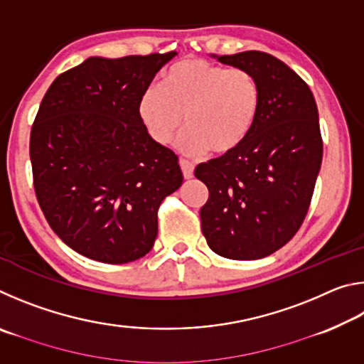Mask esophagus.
I'll use <instances>...</instances> for the list:
<instances>
[{
	"label": "esophagus",
	"mask_w": 364,
	"mask_h": 364,
	"mask_svg": "<svg viewBox=\"0 0 364 364\" xmlns=\"http://www.w3.org/2000/svg\"><path fill=\"white\" fill-rule=\"evenodd\" d=\"M180 167L183 170V176L186 178V180H191V178L194 176V164L189 162L186 159H180Z\"/></svg>",
	"instance_id": "esophagus-1"
}]
</instances>
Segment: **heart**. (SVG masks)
<instances>
[{
  "mask_svg": "<svg viewBox=\"0 0 364 364\" xmlns=\"http://www.w3.org/2000/svg\"><path fill=\"white\" fill-rule=\"evenodd\" d=\"M257 78L244 69H226L204 59H184L147 88L138 115L149 136L167 144L183 123L175 146L186 156L228 152L247 138L260 110Z\"/></svg>",
  "mask_w": 364,
  "mask_h": 364,
  "instance_id": "1",
  "label": "heart"
}]
</instances>
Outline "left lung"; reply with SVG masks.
I'll return each mask as SVG.
<instances>
[{"label": "left lung", "mask_w": 364, "mask_h": 364, "mask_svg": "<svg viewBox=\"0 0 364 364\" xmlns=\"http://www.w3.org/2000/svg\"><path fill=\"white\" fill-rule=\"evenodd\" d=\"M212 58L250 72L262 102L241 144L196 167L208 188L202 232L215 254L257 260L286 245L304 223L323 160L318 107L304 80L268 53Z\"/></svg>", "instance_id": "obj_1"}]
</instances>
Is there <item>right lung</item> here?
I'll list each match as a JSON object with an SVG mask.
<instances>
[{"label": "right lung", "instance_id": "add662e5", "mask_svg": "<svg viewBox=\"0 0 364 364\" xmlns=\"http://www.w3.org/2000/svg\"><path fill=\"white\" fill-rule=\"evenodd\" d=\"M176 54L88 58L43 97L30 133L36 199L80 255L120 264L156 242L159 205L183 173L175 152L141 123L138 102Z\"/></svg>", "mask_w": 364, "mask_h": 364}]
</instances>
